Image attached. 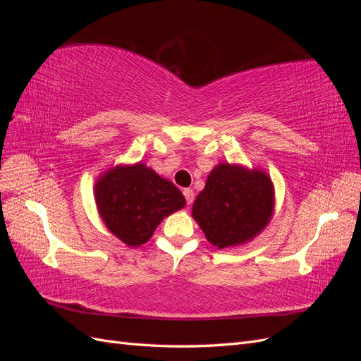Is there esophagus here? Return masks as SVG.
Segmentation results:
<instances>
[{
    "label": "esophagus",
    "mask_w": 361,
    "mask_h": 361,
    "mask_svg": "<svg viewBox=\"0 0 361 361\" xmlns=\"http://www.w3.org/2000/svg\"><path fill=\"white\" fill-rule=\"evenodd\" d=\"M183 195H185V199H187V204H191L194 202V191L192 190L185 188Z\"/></svg>",
    "instance_id": "1"
}]
</instances>
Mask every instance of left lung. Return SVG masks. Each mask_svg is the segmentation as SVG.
<instances>
[{"label": "left lung", "mask_w": 361, "mask_h": 361, "mask_svg": "<svg viewBox=\"0 0 361 361\" xmlns=\"http://www.w3.org/2000/svg\"><path fill=\"white\" fill-rule=\"evenodd\" d=\"M274 212V187L259 169L221 162L209 173L192 204V218L207 241L228 248L251 241Z\"/></svg>", "instance_id": "1"}]
</instances>
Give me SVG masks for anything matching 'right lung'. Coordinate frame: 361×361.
Masks as SVG:
<instances>
[{
  "mask_svg": "<svg viewBox=\"0 0 361 361\" xmlns=\"http://www.w3.org/2000/svg\"><path fill=\"white\" fill-rule=\"evenodd\" d=\"M94 200L108 231L129 247L146 244L164 218L187 203L173 182L141 162L101 174Z\"/></svg>",
  "mask_w": 361,
  "mask_h": 361,
  "instance_id": "right-lung-1",
  "label": "right lung"
}]
</instances>
